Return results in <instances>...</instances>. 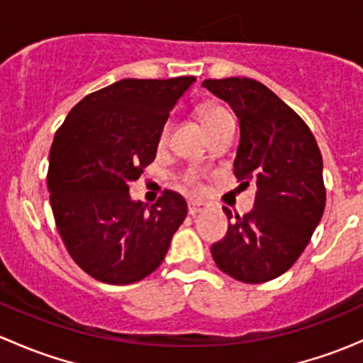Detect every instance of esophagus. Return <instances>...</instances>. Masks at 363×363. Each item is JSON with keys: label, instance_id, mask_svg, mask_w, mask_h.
<instances>
[{"label": "esophagus", "instance_id": "1", "mask_svg": "<svg viewBox=\"0 0 363 363\" xmlns=\"http://www.w3.org/2000/svg\"><path fill=\"white\" fill-rule=\"evenodd\" d=\"M207 208H208V203H205V202H199V200H189L188 202V212L191 216L207 211Z\"/></svg>", "mask_w": 363, "mask_h": 363}]
</instances>
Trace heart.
Instances as JSON below:
<instances>
[{
    "label": "heart",
    "mask_w": 363,
    "mask_h": 363,
    "mask_svg": "<svg viewBox=\"0 0 363 363\" xmlns=\"http://www.w3.org/2000/svg\"><path fill=\"white\" fill-rule=\"evenodd\" d=\"M225 116H228V112H226L225 108L218 107V105H203V107L200 108V117H202L203 126H208V124H212V123H214V121L221 119V117H225ZM168 130H170V128H168V124H164V126L161 128L160 140H158L160 145L167 144Z\"/></svg>",
    "instance_id": "obj_1"
}]
</instances>
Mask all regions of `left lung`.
<instances>
[{
	"instance_id": "left-lung-1",
	"label": "left lung",
	"mask_w": 363,
	"mask_h": 363,
	"mask_svg": "<svg viewBox=\"0 0 363 363\" xmlns=\"http://www.w3.org/2000/svg\"><path fill=\"white\" fill-rule=\"evenodd\" d=\"M203 87L235 112L240 140L233 174L244 188L256 186L250 214L223 207L228 232L212 244V258L242 283L276 279L298 259L323 216L320 147L296 112L258 80L207 79Z\"/></svg>"
}]
</instances>
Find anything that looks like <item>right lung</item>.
<instances>
[{"label": "right lung", "instance_id": "obj_1", "mask_svg": "<svg viewBox=\"0 0 363 363\" xmlns=\"http://www.w3.org/2000/svg\"><path fill=\"white\" fill-rule=\"evenodd\" d=\"M195 77L123 79L87 94L54 135L50 205L77 265L107 284H131L155 272L188 214L179 193L152 207L135 202L137 181L158 151L161 128Z\"/></svg>", "mask_w": 363, "mask_h": 363}]
</instances>
